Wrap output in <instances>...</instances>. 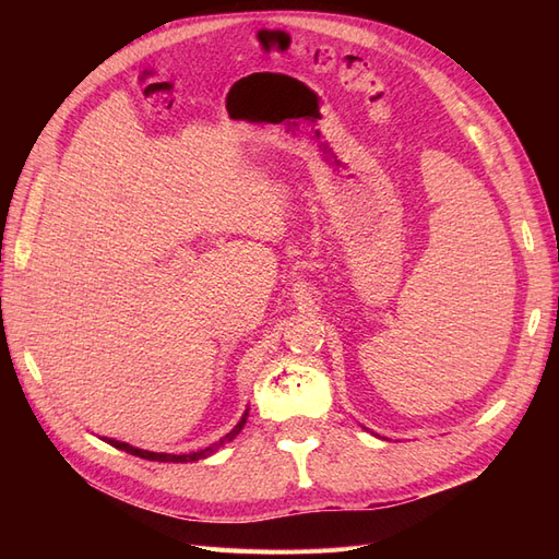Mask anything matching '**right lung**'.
Returning <instances> with one entry per match:
<instances>
[{"label":"right lung","instance_id":"add662e5","mask_svg":"<svg viewBox=\"0 0 559 559\" xmlns=\"http://www.w3.org/2000/svg\"><path fill=\"white\" fill-rule=\"evenodd\" d=\"M245 421H247V413H245V415H242V419L238 421V427H235L230 433H226V436L222 438V441H218L216 445H212V448H207V450L193 452V454H165V452H148V450L132 448V445H128V443H121V441H109V443H111L114 448H118V450H126V452H130V454H134V456H142V460H151V462H198V460H202V456H207V454H212L214 450L222 448L224 443L233 441V438L242 431Z\"/></svg>","mask_w":559,"mask_h":559}]
</instances>
